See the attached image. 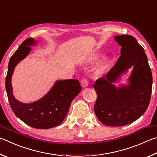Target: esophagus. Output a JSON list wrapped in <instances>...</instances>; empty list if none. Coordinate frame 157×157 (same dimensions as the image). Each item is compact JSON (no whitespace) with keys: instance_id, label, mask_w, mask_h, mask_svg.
Segmentation results:
<instances>
[{"instance_id":"esophagus-1","label":"esophagus","mask_w":157,"mask_h":157,"mask_svg":"<svg viewBox=\"0 0 157 157\" xmlns=\"http://www.w3.org/2000/svg\"><path fill=\"white\" fill-rule=\"evenodd\" d=\"M81 84L83 87H87V86H88V81H87V79L83 78V80L81 81Z\"/></svg>"}]
</instances>
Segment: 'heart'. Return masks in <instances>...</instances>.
Listing matches in <instances>:
<instances>
[{
  "label": "heart",
  "instance_id": "obj_1",
  "mask_svg": "<svg viewBox=\"0 0 157 157\" xmlns=\"http://www.w3.org/2000/svg\"><path fill=\"white\" fill-rule=\"evenodd\" d=\"M97 58H98L97 54H92V55H91V56L89 57L88 61L90 63L94 62V60H96L97 59ZM103 67H104V63L103 62H101V63H100L99 64L97 65V70H99V71L100 70H102L103 69Z\"/></svg>",
  "mask_w": 157,
  "mask_h": 157
}]
</instances>
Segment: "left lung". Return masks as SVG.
Returning <instances> with one entry per match:
<instances>
[{"label": "left lung", "mask_w": 157, "mask_h": 157, "mask_svg": "<svg viewBox=\"0 0 157 157\" xmlns=\"http://www.w3.org/2000/svg\"><path fill=\"white\" fill-rule=\"evenodd\" d=\"M121 47V56L114 66L94 85L97 94L94 112L98 119L108 126H123L141 117L149 105L152 75L144 49L132 36H115ZM130 68L126 84L116 85Z\"/></svg>", "instance_id": "left-lung-1"}]
</instances>
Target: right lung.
<instances>
[{
  "label": "right lung",
  "instance_id": "right-lung-1",
  "mask_svg": "<svg viewBox=\"0 0 157 157\" xmlns=\"http://www.w3.org/2000/svg\"><path fill=\"white\" fill-rule=\"evenodd\" d=\"M39 41L29 38L19 46L8 64L5 88L11 108L22 121L32 128L49 129L59 125L67 115L71 101L81 91L76 79L58 80L42 98L32 103H22L14 97L12 86L13 71L19 63L26 58Z\"/></svg>",
  "mask_w": 157,
  "mask_h": 157
}]
</instances>
